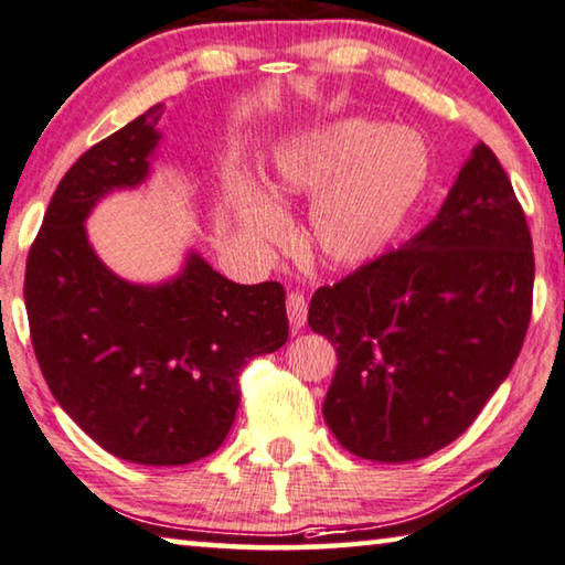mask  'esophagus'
<instances>
[{
  "label": "esophagus",
  "instance_id": "1",
  "mask_svg": "<svg viewBox=\"0 0 565 565\" xmlns=\"http://www.w3.org/2000/svg\"><path fill=\"white\" fill-rule=\"evenodd\" d=\"M286 315H289V324L294 329H301L303 324H307L309 303H307V299H303V294L291 291L289 297H286Z\"/></svg>",
  "mask_w": 565,
  "mask_h": 565
}]
</instances>
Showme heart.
<instances>
[{"label": "heart", "mask_w": 565, "mask_h": 565, "mask_svg": "<svg viewBox=\"0 0 565 565\" xmlns=\"http://www.w3.org/2000/svg\"><path fill=\"white\" fill-rule=\"evenodd\" d=\"M402 132L349 118L301 130L274 148L266 193L246 181L231 185L244 234L258 246L286 238L289 223L276 203L315 199L309 241L331 266H360L395 236L425 183V156L409 168Z\"/></svg>", "instance_id": "1"}]
</instances>
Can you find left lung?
<instances>
[{
  "mask_svg": "<svg viewBox=\"0 0 565 565\" xmlns=\"http://www.w3.org/2000/svg\"><path fill=\"white\" fill-rule=\"evenodd\" d=\"M533 276L525 213L480 142L417 236L311 297L339 360L324 399L339 445L407 462L458 440L521 354Z\"/></svg>",
  "mask_w": 565,
  "mask_h": 565,
  "instance_id": "obj_1",
  "label": "left lung"
}]
</instances>
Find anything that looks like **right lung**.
Wrapping results in <instances>:
<instances>
[{
  "mask_svg": "<svg viewBox=\"0 0 565 565\" xmlns=\"http://www.w3.org/2000/svg\"><path fill=\"white\" fill-rule=\"evenodd\" d=\"M163 105L77 158L26 256L24 303L44 382L85 435L115 458L185 465L218 450L236 419L238 374L286 344L279 281L236 284L188 254L175 279L113 274L85 218L115 188L150 173Z\"/></svg>",
  "mask_w": 565,
  "mask_h": 565,
  "instance_id": "right-lung-1",
  "label": "right lung"
}]
</instances>
